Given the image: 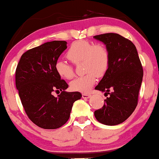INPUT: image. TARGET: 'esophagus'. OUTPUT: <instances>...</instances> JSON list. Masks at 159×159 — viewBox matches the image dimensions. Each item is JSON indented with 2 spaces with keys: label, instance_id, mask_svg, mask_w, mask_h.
Returning <instances> with one entry per match:
<instances>
[{
  "label": "esophagus",
  "instance_id": "34e87169",
  "mask_svg": "<svg viewBox=\"0 0 159 159\" xmlns=\"http://www.w3.org/2000/svg\"><path fill=\"white\" fill-rule=\"evenodd\" d=\"M90 97H91V95H90L89 94H82V98H83L84 99H88V98H89Z\"/></svg>",
  "mask_w": 159,
  "mask_h": 159
}]
</instances>
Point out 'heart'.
Segmentation results:
<instances>
[{"instance_id": "1", "label": "heart", "mask_w": 159, "mask_h": 159, "mask_svg": "<svg viewBox=\"0 0 159 159\" xmlns=\"http://www.w3.org/2000/svg\"><path fill=\"white\" fill-rule=\"evenodd\" d=\"M66 56L75 65L83 62V71L86 73L70 82V89L75 92H89L95 83L96 76H103L109 66L110 58L107 48L101 44L94 45L88 40L74 42L68 49ZM55 70L56 73L65 79H71L74 75L73 67L61 60L56 61Z\"/></svg>"}]
</instances>
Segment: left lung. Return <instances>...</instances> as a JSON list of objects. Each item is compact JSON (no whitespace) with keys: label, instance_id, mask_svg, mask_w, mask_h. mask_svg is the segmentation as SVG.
<instances>
[{"label":"left lung","instance_id":"left-lung-1","mask_svg":"<svg viewBox=\"0 0 159 159\" xmlns=\"http://www.w3.org/2000/svg\"><path fill=\"white\" fill-rule=\"evenodd\" d=\"M94 38L105 44L110 58L107 72L94 88L109 97L104 100L103 107L94 111V116L100 123L116 125L127 120L137 106L143 69L130 40L114 33Z\"/></svg>","mask_w":159,"mask_h":159}]
</instances>
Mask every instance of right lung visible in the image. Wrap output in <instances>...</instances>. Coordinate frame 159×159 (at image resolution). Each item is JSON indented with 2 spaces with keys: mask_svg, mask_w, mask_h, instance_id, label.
Instances as JSON below:
<instances>
[{
  "mask_svg": "<svg viewBox=\"0 0 159 159\" xmlns=\"http://www.w3.org/2000/svg\"><path fill=\"white\" fill-rule=\"evenodd\" d=\"M66 41L48 42L22 55L15 73L16 87L29 118L44 129H56L69 120L78 92H68V84L56 73L55 64L67 49ZM62 92L57 97L54 91Z\"/></svg>",
  "mask_w": 159,
  "mask_h": 159,
  "instance_id": "right-lung-1",
  "label": "right lung"
}]
</instances>
